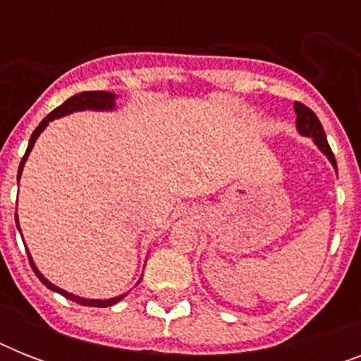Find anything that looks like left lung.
<instances>
[{
    "label": "left lung",
    "instance_id": "left-lung-1",
    "mask_svg": "<svg viewBox=\"0 0 361 361\" xmlns=\"http://www.w3.org/2000/svg\"><path fill=\"white\" fill-rule=\"evenodd\" d=\"M294 110H296V127L298 130L305 136H311L314 138V144L324 152V155H328V159L331 161V164L336 166L337 170V163H336V157H334V152H331L330 144L326 140V133H324V127L320 123V120L317 118L313 110L305 106L302 103H294Z\"/></svg>",
    "mask_w": 361,
    "mask_h": 361
}]
</instances>
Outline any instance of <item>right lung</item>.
<instances>
[{
	"label": "right lung",
	"mask_w": 361,
	"mask_h": 361,
	"mask_svg": "<svg viewBox=\"0 0 361 361\" xmlns=\"http://www.w3.org/2000/svg\"><path fill=\"white\" fill-rule=\"evenodd\" d=\"M114 97H116L114 93H110V92H82L78 93V95H75V97L67 99V101H65L63 104H59L56 110H52V112H50V114H48L41 123H39V127L33 130V135H31L27 149H25V155L22 157V161H20L18 180H20V174H22V169H24L25 159H27L31 147H33V144H35L37 136L41 135L42 129L48 125V121L56 120V118H61V116L65 114H71V112H76V110H112L114 109ZM14 219H16V215H14ZM16 226H18V219H16ZM18 231H20V226H18ZM27 257H30V255H27ZM30 264H31V269L35 271V275L41 279L42 285H47L50 290L59 292L61 296H65L67 300H73L75 303H80V305H87V307H109V305H114V303H118L121 298H123V296H118V298H110V300H86V298H78L75 296V294H69V292L61 290V288H58L56 285H52L50 281L44 279V277L41 275V271L35 268V264H33L31 257H30Z\"/></svg>",
	"instance_id": "right-lung-1"
}]
</instances>
